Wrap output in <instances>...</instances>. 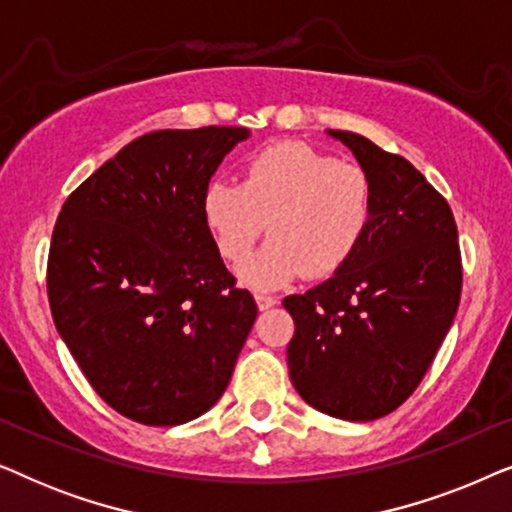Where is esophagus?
I'll return each instance as SVG.
<instances>
[{"instance_id":"1","label":"esophagus","mask_w":512,"mask_h":512,"mask_svg":"<svg viewBox=\"0 0 512 512\" xmlns=\"http://www.w3.org/2000/svg\"><path fill=\"white\" fill-rule=\"evenodd\" d=\"M254 298H256L258 310H261V312L270 310V307H275V305H277V298H275V296H265V293H256Z\"/></svg>"}]
</instances>
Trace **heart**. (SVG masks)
Returning a JSON list of instances; mask_svg holds the SVG:
<instances>
[{"mask_svg": "<svg viewBox=\"0 0 512 512\" xmlns=\"http://www.w3.org/2000/svg\"><path fill=\"white\" fill-rule=\"evenodd\" d=\"M200 212L230 265L251 254L268 223L272 240L237 275L251 289H279L303 272L331 277L352 261L373 223L375 186L359 163L279 142L247 160L240 184L209 181Z\"/></svg>", "mask_w": 512, "mask_h": 512, "instance_id": "heart-1", "label": "heart"}]
</instances>
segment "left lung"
Masks as SVG:
<instances>
[{"mask_svg":"<svg viewBox=\"0 0 512 512\" xmlns=\"http://www.w3.org/2000/svg\"><path fill=\"white\" fill-rule=\"evenodd\" d=\"M328 135L368 170L375 214L345 268L284 298L296 324L286 359L293 387L312 408L373 422L408 401L450 331L464 275L457 223L403 156L356 132Z\"/></svg>","mask_w":512,"mask_h":512,"instance_id":"obj_1","label":"left lung"}]
</instances>
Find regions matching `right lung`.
Masks as SVG:
<instances>
[{"instance_id": "obj_1", "label": "right lung", "mask_w": 512, "mask_h": 512, "mask_svg": "<svg viewBox=\"0 0 512 512\" xmlns=\"http://www.w3.org/2000/svg\"><path fill=\"white\" fill-rule=\"evenodd\" d=\"M247 128L156 130L62 205L48 303L90 387L123 417L177 426L219 401L258 307L202 221V191Z\"/></svg>"}]
</instances>
